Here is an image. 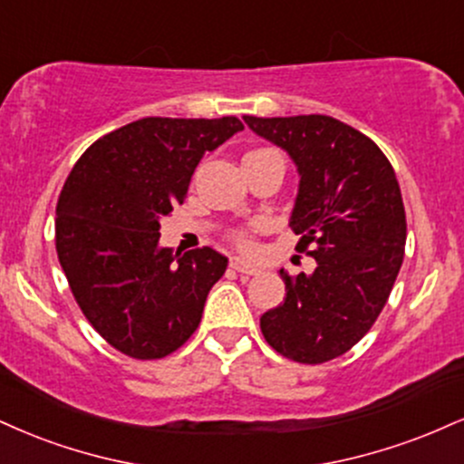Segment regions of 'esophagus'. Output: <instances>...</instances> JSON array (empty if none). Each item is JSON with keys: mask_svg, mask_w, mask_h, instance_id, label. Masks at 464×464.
I'll list each match as a JSON object with an SVG mask.
<instances>
[{"mask_svg": "<svg viewBox=\"0 0 464 464\" xmlns=\"http://www.w3.org/2000/svg\"><path fill=\"white\" fill-rule=\"evenodd\" d=\"M228 264H231V267L236 272H239V275H259V267H256L255 264H250V261H246V259H242V256H231V259H228Z\"/></svg>", "mask_w": 464, "mask_h": 464, "instance_id": "obj_1", "label": "esophagus"}]
</instances>
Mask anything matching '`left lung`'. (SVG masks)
Instances as JSON below:
<instances>
[{
    "instance_id": "obj_1",
    "label": "left lung",
    "mask_w": 464,
    "mask_h": 464,
    "mask_svg": "<svg viewBox=\"0 0 464 464\" xmlns=\"http://www.w3.org/2000/svg\"><path fill=\"white\" fill-rule=\"evenodd\" d=\"M256 136L281 147L298 170L289 227L315 259L289 276L285 300L261 315L278 354L324 362L348 353L387 304L406 244L398 179L381 149L354 127L324 114L244 116Z\"/></svg>"
}]
</instances>
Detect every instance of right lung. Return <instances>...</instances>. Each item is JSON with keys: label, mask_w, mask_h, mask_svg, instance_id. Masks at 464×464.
Instances as JSON below:
<instances>
[{"label": "right lung", "mask_w": 464, "mask_h": 464, "mask_svg": "<svg viewBox=\"0 0 464 464\" xmlns=\"http://www.w3.org/2000/svg\"><path fill=\"white\" fill-rule=\"evenodd\" d=\"M244 125L147 116L99 138L72 166L55 208V250L77 304L110 345L161 359L197 331L228 259L160 246V220L186 198L205 153Z\"/></svg>", "instance_id": "add662e5"}]
</instances>
